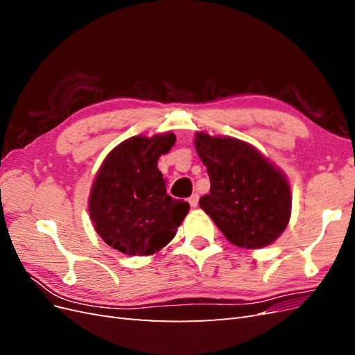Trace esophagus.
Masks as SVG:
<instances>
[{
  "label": "esophagus",
  "instance_id": "esophagus-1",
  "mask_svg": "<svg viewBox=\"0 0 355 355\" xmlns=\"http://www.w3.org/2000/svg\"><path fill=\"white\" fill-rule=\"evenodd\" d=\"M198 200H200V196H198V194H192V196L188 198V201H189V204H191V207H197V206H198Z\"/></svg>",
  "mask_w": 355,
  "mask_h": 355
}]
</instances>
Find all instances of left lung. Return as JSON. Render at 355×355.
Here are the masks:
<instances>
[{
    "label": "left lung",
    "mask_w": 355,
    "mask_h": 355,
    "mask_svg": "<svg viewBox=\"0 0 355 355\" xmlns=\"http://www.w3.org/2000/svg\"><path fill=\"white\" fill-rule=\"evenodd\" d=\"M197 153L207 167L210 192L200 207L228 241L261 249L280 237L292 209L286 178L256 149L234 137L198 133Z\"/></svg>",
    "instance_id": "1"
}]
</instances>
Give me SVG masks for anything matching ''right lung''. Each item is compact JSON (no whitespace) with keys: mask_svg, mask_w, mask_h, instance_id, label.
I'll return each mask as SVG.
<instances>
[{"mask_svg":"<svg viewBox=\"0 0 355 355\" xmlns=\"http://www.w3.org/2000/svg\"><path fill=\"white\" fill-rule=\"evenodd\" d=\"M175 135L135 136L106 157L90 192V218L103 241L130 256H148L173 240L189 204L171 198L158 158Z\"/></svg>","mask_w":355,"mask_h":355,"instance_id":"1","label":"right lung"}]
</instances>
